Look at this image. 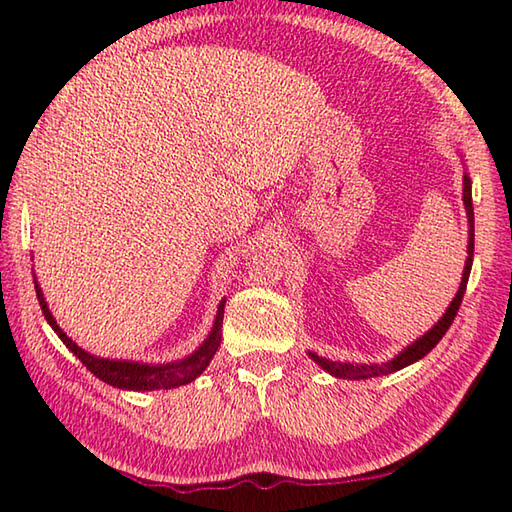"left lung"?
<instances>
[{"label": "left lung", "instance_id": "left-lung-1", "mask_svg": "<svg viewBox=\"0 0 512 512\" xmlns=\"http://www.w3.org/2000/svg\"><path fill=\"white\" fill-rule=\"evenodd\" d=\"M462 200H464V209H466V217H469V246H466V262H464V270H462V281L460 288L455 292L453 301L449 303V308L444 310L442 317L438 319V323L433 325L429 332H424L420 339H416L413 343H409L405 350L398 352L394 358H389L385 363H347V361H330V358H323L314 352H308V356L312 358L314 363L319 367H323L325 372L334 378H347V380H363V378H374V376H385V374H394L398 369L407 367L411 363L420 361L422 356H427L433 347L440 343V339L447 330L451 328V323L455 319V314L460 310V303L464 297L466 290V281H469L471 275V266H473V242H475V217H473V193H471V178L469 173L464 171L462 178Z\"/></svg>", "mask_w": 512, "mask_h": 512}]
</instances>
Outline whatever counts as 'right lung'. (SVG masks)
I'll return each mask as SVG.
<instances>
[{
	"mask_svg": "<svg viewBox=\"0 0 512 512\" xmlns=\"http://www.w3.org/2000/svg\"><path fill=\"white\" fill-rule=\"evenodd\" d=\"M35 290H37V299H39L43 317H46V321L50 323V328L57 332L63 345L68 347V350L79 358V361L88 367L96 378L118 389L154 391V389H173V387L187 385L191 380L198 378L206 367H209L222 341V319H224L226 299H222L220 306H217L215 321L209 336H206L198 350L191 352L189 356L178 358V361H171V363H140V361H123V358H101L85 352L83 347L76 345L70 336L59 328V323L52 317L46 299H43L37 277H35Z\"/></svg>",
	"mask_w": 512,
	"mask_h": 512,
	"instance_id": "right-lung-1",
	"label": "right lung"
}]
</instances>
